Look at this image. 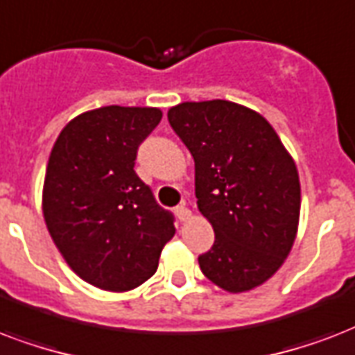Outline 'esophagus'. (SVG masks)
<instances>
[{
    "label": "esophagus",
    "mask_w": 355,
    "mask_h": 355,
    "mask_svg": "<svg viewBox=\"0 0 355 355\" xmlns=\"http://www.w3.org/2000/svg\"><path fill=\"white\" fill-rule=\"evenodd\" d=\"M175 215H178V218H180L181 222H187V220H191L192 213H191V209L187 207L185 203H181V205H178V207H175Z\"/></svg>",
    "instance_id": "34e87169"
}]
</instances>
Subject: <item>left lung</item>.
I'll use <instances>...</instances> for the list:
<instances>
[{
  "mask_svg": "<svg viewBox=\"0 0 355 355\" xmlns=\"http://www.w3.org/2000/svg\"><path fill=\"white\" fill-rule=\"evenodd\" d=\"M168 122L194 157L198 209L215 230L200 268L233 295L259 287L298 232L295 159L266 118L233 101H183L170 107Z\"/></svg>",
  "mask_w": 355,
  "mask_h": 355,
  "instance_id": "obj_1",
  "label": "left lung"
}]
</instances>
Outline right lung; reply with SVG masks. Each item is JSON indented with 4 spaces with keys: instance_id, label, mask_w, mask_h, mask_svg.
<instances>
[{
    "instance_id": "obj_1",
    "label": "right lung",
    "mask_w": 355,
    "mask_h": 355,
    "mask_svg": "<svg viewBox=\"0 0 355 355\" xmlns=\"http://www.w3.org/2000/svg\"><path fill=\"white\" fill-rule=\"evenodd\" d=\"M157 107L107 105L66 123L49 153L42 213L68 266L90 285L125 293L150 279L174 237V216L135 174Z\"/></svg>"
}]
</instances>
